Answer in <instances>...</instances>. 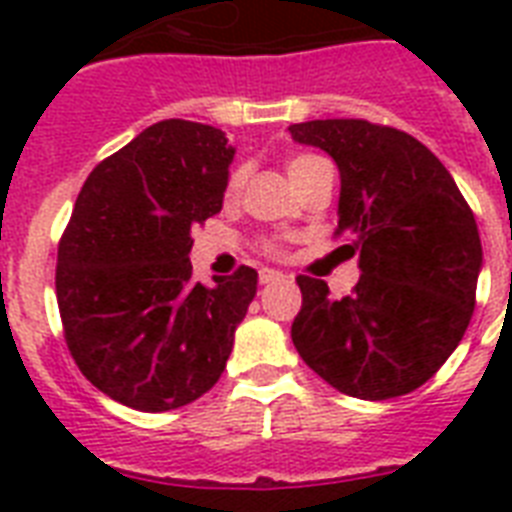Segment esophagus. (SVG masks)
Segmentation results:
<instances>
[{
	"instance_id": "esophagus-1",
	"label": "esophagus",
	"mask_w": 512,
	"mask_h": 512,
	"mask_svg": "<svg viewBox=\"0 0 512 512\" xmlns=\"http://www.w3.org/2000/svg\"><path fill=\"white\" fill-rule=\"evenodd\" d=\"M284 279H287L284 273L271 271V268H263V271H260V284H279V281Z\"/></svg>"
}]
</instances>
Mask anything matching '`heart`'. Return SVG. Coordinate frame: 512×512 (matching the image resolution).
Returning <instances> with one entry per match:
<instances>
[{
    "mask_svg": "<svg viewBox=\"0 0 512 512\" xmlns=\"http://www.w3.org/2000/svg\"><path fill=\"white\" fill-rule=\"evenodd\" d=\"M324 162V159H319V156L313 154H300V156H292L287 162V175L289 180L300 188V185L305 183V177L311 175L319 164ZM241 185H244V170H233L231 177H228V185H225V199H236L241 191ZM265 249L271 252V255H276V252H281V247L276 244V241H268L265 244Z\"/></svg>",
    "mask_w": 512,
    "mask_h": 512,
    "instance_id": "b5f03b06",
    "label": "heart"
}]
</instances>
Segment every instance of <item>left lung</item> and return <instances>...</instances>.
Listing matches in <instances>:
<instances>
[{"instance_id":"1","label":"left lung","mask_w":512,"mask_h":512,"mask_svg":"<svg viewBox=\"0 0 512 512\" xmlns=\"http://www.w3.org/2000/svg\"><path fill=\"white\" fill-rule=\"evenodd\" d=\"M289 135L340 167L335 233L348 236L342 249L361 268L348 297L297 276V353L345 396L412 393L452 356L476 308L484 255L473 209L444 164L396 127L316 119L292 124Z\"/></svg>"}]
</instances>
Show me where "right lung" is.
Instances as JSON below:
<instances>
[{
	"label": "right lung",
	"mask_w": 512,
	"mask_h": 512,
	"mask_svg": "<svg viewBox=\"0 0 512 512\" xmlns=\"http://www.w3.org/2000/svg\"><path fill=\"white\" fill-rule=\"evenodd\" d=\"M233 148L209 124L164 119L90 172L58 244L66 345L114 401L167 412L204 396L231 356L257 271L204 287L191 231L223 209Z\"/></svg>",
	"instance_id": "right-lung-1"
}]
</instances>
